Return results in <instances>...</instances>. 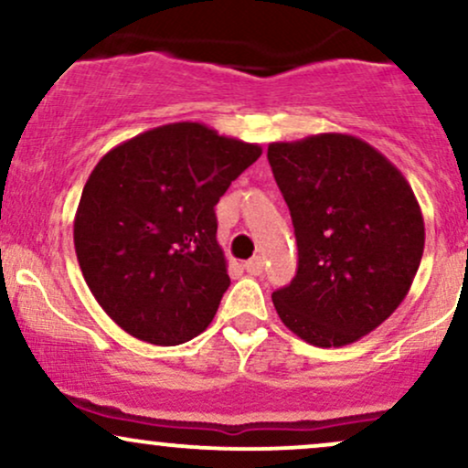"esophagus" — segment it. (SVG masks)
I'll use <instances>...</instances> for the list:
<instances>
[{
  "mask_svg": "<svg viewBox=\"0 0 468 468\" xmlns=\"http://www.w3.org/2000/svg\"><path fill=\"white\" fill-rule=\"evenodd\" d=\"M244 268H246V272H249V275H261V271H264V260H261L260 255L257 257H252V260H249L244 264Z\"/></svg>",
  "mask_w": 468,
  "mask_h": 468,
  "instance_id": "1",
  "label": "esophagus"
}]
</instances>
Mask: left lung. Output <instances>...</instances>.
<instances>
[{
  "label": "left lung",
  "mask_w": 468,
  "mask_h": 468,
  "mask_svg": "<svg viewBox=\"0 0 468 468\" xmlns=\"http://www.w3.org/2000/svg\"><path fill=\"white\" fill-rule=\"evenodd\" d=\"M290 208L299 266L272 292L279 319L316 347L369 335L410 292L424 250V219L410 182L372 144L316 133L268 144Z\"/></svg>",
  "instance_id": "left-lung-1"
}]
</instances>
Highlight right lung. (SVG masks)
I'll return each instance as SVG.
<instances>
[{
	"mask_svg": "<svg viewBox=\"0 0 468 468\" xmlns=\"http://www.w3.org/2000/svg\"><path fill=\"white\" fill-rule=\"evenodd\" d=\"M260 144L171 122L107 152L85 182L74 249L85 283L127 335L180 346L208 327L230 286L216 204Z\"/></svg>",
	"mask_w": 468,
	"mask_h": 468,
	"instance_id": "1",
	"label": "right lung"
}]
</instances>
